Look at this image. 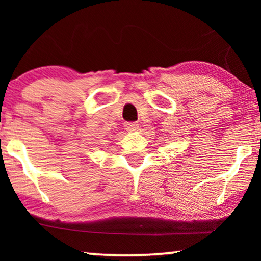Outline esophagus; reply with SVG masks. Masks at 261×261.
<instances>
[{
    "label": "esophagus",
    "mask_w": 261,
    "mask_h": 261,
    "mask_svg": "<svg viewBox=\"0 0 261 261\" xmlns=\"http://www.w3.org/2000/svg\"><path fill=\"white\" fill-rule=\"evenodd\" d=\"M124 127H126L127 130L134 132V130H138L139 124H138V122H126L124 123Z\"/></svg>",
    "instance_id": "obj_1"
}]
</instances>
